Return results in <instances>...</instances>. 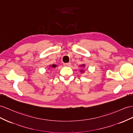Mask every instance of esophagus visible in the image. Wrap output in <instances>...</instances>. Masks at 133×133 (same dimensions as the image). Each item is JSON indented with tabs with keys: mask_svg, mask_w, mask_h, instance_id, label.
Wrapping results in <instances>:
<instances>
[{
	"mask_svg": "<svg viewBox=\"0 0 133 133\" xmlns=\"http://www.w3.org/2000/svg\"><path fill=\"white\" fill-rule=\"evenodd\" d=\"M71 65V63H64V66H66V67H70Z\"/></svg>",
	"mask_w": 133,
	"mask_h": 133,
	"instance_id": "obj_1",
	"label": "esophagus"
}]
</instances>
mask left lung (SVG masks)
Segmentation results:
<instances>
[{"mask_svg":"<svg viewBox=\"0 0 133 133\" xmlns=\"http://www.w3.org/2000/svg\"><path fill=\"white\" fill-rule=\"evenodd\" d=\"M81 66H83V67H85V64H82V65H81ZM80 71H81V72H82L83 73H84V71H83V70H81Z\"/></svg>","mask_w":133,"mask_h":133,"instance_id":"1","label":"left lung"}]
</instances>
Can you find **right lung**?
Returning <instances> with one entry per match:
<instances>
[{"label": "right lung", "mask_w": 133, "mask_h": 133, "mask_svg": "<svg viewBox=\"0 0 133 133\" xmlns=\"http://www.w3.org/2000/svg\"><path fill=\"white\" fill-rule=\"evenodd\" d=\"M50 66L52 67V68H55V67H56L57 66H56V64H52V65H50Z\"/></svg>", "instance_id": "1"}]
</instances>
